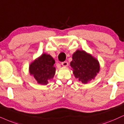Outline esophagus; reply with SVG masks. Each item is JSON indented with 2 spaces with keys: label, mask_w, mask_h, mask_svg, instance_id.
<instances>
[{
  "label": "esophagus",
  "mask_w": 124,
  "mask_h": 124,
  "mask_svg": "<svg viewBox=\"0 0 124 124\" xmlns=\"http://www.w3.org/2000/svg\"><path fill=\"white\" fill-rule=\"evenodd\" d=\"M62 65L63 66H65V67H66L68 66V62H67V61H65V62H62Z\"/></svg>",
  "instance_id": "1"
}]
</instances>
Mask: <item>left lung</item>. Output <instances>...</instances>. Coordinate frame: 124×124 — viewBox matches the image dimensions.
Masks as SVG:
<instances>
[{"label": "left lung", "instance_id": "obj_1", "mask_svg": "<svg viewBox=\"0 0 124 124\" xmlns=\"http://www.w3.org/2000/svg\"><path fill=\"white\" fill-rule=\"evenodd\" d=\"M72 58L70 66L75 77L84 84L94 79L100 69L97 59L86 51L79 50L74 53Z\"/></svg>", "mask_w": 124, "mask_h": 124}]
</instances>
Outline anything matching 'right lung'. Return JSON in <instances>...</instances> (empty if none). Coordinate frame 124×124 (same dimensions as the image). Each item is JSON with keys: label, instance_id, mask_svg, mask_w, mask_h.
I'll use <instances>...</instances> for the list:
<instances>
[{"label": "right lung", "instance_id": "1", "mask_svg": "<svg viewBox=\"0 0 124 124\" xmlns=\"http://www.w3.org/2000/svg\"><path fill=\"white\" fill-rule=\"evenodd\" d=\"M55 60L50 55L43 53L30 65L29 71L31 76L40 85H47L55 73Z\"/></svg>", "mask_w": 124, "mask_h": 124}]
</instances>
